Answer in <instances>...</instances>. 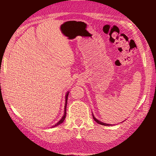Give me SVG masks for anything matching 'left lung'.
I'll return each instance as SVG.
<instances>
[{
	"instance_id": "obj_1",
	"label": "left lung",
	"mask_w": 156,
	"mask_h": 156,
	"mask_svg": "<svg viewBox=\"0 0 156 156\" xmlns=\"http://www.w3.org/2000/svg\"><path fill=\"white\" fill-rule=\"evenodd\" d=\"M93 118H94V120L96 121V122H97V123H98L99 125H105V126H109V125H109V124H106V123H104V122H100V121H99L98 120H97L96 118L94 117V114H93Z\"/></svg>"
}]
</instances>
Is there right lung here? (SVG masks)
<instances>
[{
	"label": "right lung",
	"mask_w": 156,
	"mask_h": 156,
	"mask_svg": "<svg viewBox=\"0 0 156 156\" xmlns=\"http://www.w3.org/2000/svg\"><path fill=\"white\" fill-rule=\"evenodd\" d=\"M68 95H69V92H67V94H66V96H65V113H64V115H63L62 118L58 121V122L56 124V125H54V126H52V127H54V126H58V125H60V124L64 122V120H65V117H66V113H67V112H66V108H67Z\"/></svg>",
	"instance_id": "add662e5"
}]
</instances>
